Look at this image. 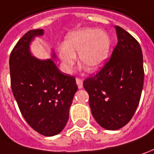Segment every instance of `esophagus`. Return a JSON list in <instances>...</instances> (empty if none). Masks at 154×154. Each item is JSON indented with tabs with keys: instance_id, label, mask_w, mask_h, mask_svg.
Instances as JSON below:
<instances>
[{
	"instance_id": "obj_1",
	"label": "esophagus",
	"mask_w": 154,
	"mask_h": 154,
	"mask_svg": "<svg viewBox=\"0 0 154 154\" xmlns=\"http://www.w3.org/2000/svg\"><path fill=\"white\" fill-rule=\"evenodd\" d=\"M76 84H77V85H78V87L79 89L83 87V81H82V79H80L79 78H76Z\"/></svg>"
}]
</instances>
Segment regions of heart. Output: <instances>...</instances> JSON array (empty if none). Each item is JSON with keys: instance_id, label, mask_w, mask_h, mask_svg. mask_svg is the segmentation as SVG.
Wrapping results in <instances>:
<instances>
[{"instance_id": "heart-1", "label": "heart", "mask_w": 154, "mask_h": 154, "mask_svg": "<svg viewBox=\"0 0 154 154\" xmlns=\"http://www.w3.org/2000/svg\"><path fill=\"white\" fill-rule=\"evenodd\" d=\"M111 39L107 33L95 28H85L70 32L59 50V58L67 71L75 65L76 54L80 64L89 71H96L103 66L110 53Z\"/></svg>"}]
</instances>
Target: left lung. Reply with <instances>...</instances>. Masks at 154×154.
I'll use <instances>...</instances> for the list:
<instances>
[{
    "label": "left lung",
    "instance_id": "obj_1",
    "mask_svg": "<svg viewBox=\"0 0 154 154\" xmlns=\"http://www.w3.org/2000/svg\"><path fill=\"white\" fill-rule=\"evenodd\" d=\"M116 30L117 44L110 60L83 83L92 115L106 130H117L130 122L143 87V59L139 43L121 26H116Z\"/></svg>",
    "mask_w": 154,
    "mask_h": 154
}]
</instances>
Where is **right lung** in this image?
Returning <instances> with one entry per match:
<instances>
[{"label": "right lung", "mask_w": 154, "mask_h": 154, "mask_svg": "<svg viewBox=\"0 0 154 154\" xmlns=\"http://www.w3.org/2000/svg\"><path fill=\"white\" fill-rule=\"evenodd\" d=\"M43 34V29L28 31L13 48L9 59L11 86L26 122L36 132L51 137L65 127L78 86L75 77L62 73L52 59L32 56L31 41Z\"/></svg>", "instance_id": "add662e5"}]
</instances>
